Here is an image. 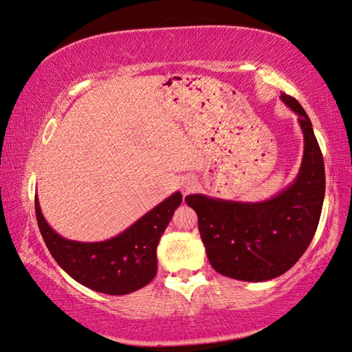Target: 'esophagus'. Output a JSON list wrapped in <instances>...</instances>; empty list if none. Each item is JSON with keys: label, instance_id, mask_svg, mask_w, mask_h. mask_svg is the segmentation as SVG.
<instances>
[{"label": "esophagus", "instance_id": "obj_1", "mask_svg": "<svg viewBox=\"0 0 352 352\" xmlns=\"http://www.w3.org/2000/svg\"><path fill=\"white\" fill-rule=\"evenodd\" d=\"M197 189V183L192 178H186V180L182 182V193L183 195H189L193 190Z\"/></svg>", "mask_w": 352, "mask_h": 352}]
</instances>
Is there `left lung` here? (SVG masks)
<instances>
[{
  "mask_svg": "<svg viewBox=\"0 0 352 352\" xmlns=\"http://www.w3.org/2000/svg\"><path fill=\"white\" fill-rule=\"evenodd\" d=\"M281 100L298 115L304 157L295 182L261 203L188 195L198 214L207 257L216 272L242 281H267L287 272L316 233L325 195L324 157L310 118L290 95Z\"/></svg>",
  "mask_w": 352,
  "mask_h": 352,
  "instance_id": "1",
  "label": "left lung"
}]
</instances>
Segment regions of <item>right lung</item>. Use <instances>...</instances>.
I'll list each match as a JSON object with an SVG mask.
<instances>
[{
  "label": "right lung",
  "mask_w": 352,
  "mask_h": 352,
  "mask_svg": "<svg viewBox=\"0 0 352 352\" xmlns=\"http://www.w3.org/2000/svg\"><path fill=\"white\" fill-rule=\"evenodd\" d=\"M182 201V193L175 192L121 234L102 242H77L58 236L45 221L37 197L34 208L45 245L66 274L101 294L126 295L155 276L157 245Z\"/></svg>",
  "instance_id": "obj_1"
}]
</instances>
